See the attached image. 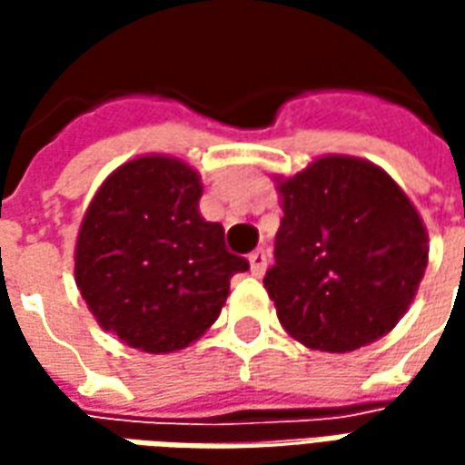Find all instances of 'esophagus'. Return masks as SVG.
Masks as SVG:
<instances>
[{"label": "esophagus", "mask_w": 465, "mask_h": 465, "mask_svg": "<svg viewBox=\"0 0 465 465\" xmlns=\"http://www.w3.org/2000/svg\"><path fill=\"white\" fill-rule=\"evenodd\" d=\"M266 263H269V253L263 252V249H256L253 253H249V269H252L253 276H263Z\"/></svg>", "instance_id": "34e87169"}]
</instances>
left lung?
<instances>
[{
  "label": "left lung",
  "mask_w": 465,
  "mask_h": 465,
  "mask_svg": "<svg viewBox=\"0 0 465 465\" xmlns=\"http://www.w3.org/2000/svg\"><path fill=\"white\" fill-rule=\"evenodd\" d=\"M273 182L283 219L263 286L283 331L329 353L379 341L409 312L429 263L416 206L381 166L343 153Z\"/></svg>",
  "instance_id": "obj_1"
}]
</instances>
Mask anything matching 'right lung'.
<instances>
[{
  "instance_id": "right-lung-1",
  "label": "right lung",
  "mask_w": 465,
  "mask_h": 465,
  "mask_svg": "<svg viewBox=\"0 0 465 465\" xmlns=\"http://www.w3.org/2000/svg\"><path fill=\"white\" fill-rule=\"evenodd\" d=\"M199 172L143 153L109 173L86 206L74 282L96 323L146 353H173L206 333L249 269L199 212Z\"/></svg>"
}]
</instances>
